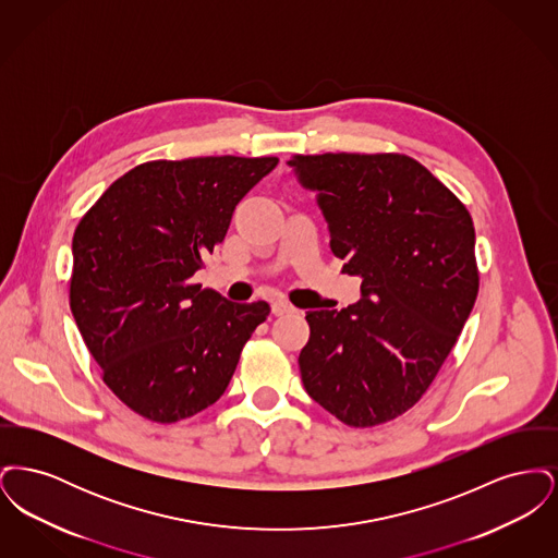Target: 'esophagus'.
Wrapping results in <instances>:
<instances>
[{"mask_svg": "<svg viewBox=\"0 0 558 558\" xmlns=\"http://www.w3.org/2000/svg\"><path fill=\"white\" fill-rule=\"evenodd\" d=\"M271 312H274V316H287V314H292V312H294V307H292L289 301L278 299V301H274V303H271Z\"/></svg>", "mask_w": 558, "mask_h": 558, "instance_id": "34e87169", "label": "esophagus"}]
</instances>
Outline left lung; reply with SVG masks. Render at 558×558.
Listing matches in <instances>:
<instances>
[{"label":"left lung","instance_id":"obj_1","mask_svg":"<svg viewBox=\"0 0 558 558\" xmlns=\"http://www.w3.org/2000/svg\"><path fill=\"white\" fill-rule=\"evenodd\" d=\"M289 167L316 194L343 274L362 278L357 303L307 312L305 391L345 425L389 423L425 396L475 305L471 213L405 155H294Z\"/></svg>","mask_w":558,"mask_h":558}]
</instances>
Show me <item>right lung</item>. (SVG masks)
Returning a JSON list of instances; mask_svg holds the SVG:
<instances>
[{
  "label": "right lung",
  "instance_id": "obj_1",
  "mask_svg": "<svg viewBox=\"0 0 558 558\" xmlns=\"http://www.w3.org/2000/svg\"><path fill=\"white\" fill-rule=\"evenodd\" d=\"M276 157L150 160L108 186L73 236L71 312L102 380L171 425L223 396L266 301L232 303L192 276Z\"/></svg>",
  "mask_w": 558,
  "mask_h": 558
}]
</instances>
